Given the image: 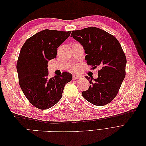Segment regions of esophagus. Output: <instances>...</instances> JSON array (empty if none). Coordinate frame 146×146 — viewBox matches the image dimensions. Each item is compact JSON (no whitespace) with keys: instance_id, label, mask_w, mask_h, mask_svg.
<instances>
[{"instance_id":"esophagus-1","label":"esophagus","mask_w":146,"mask_h":146,"mask_svg":"<svg viewBox=\"0 0 146 146\" xmlns=\"http://www.w3.org/2000/svg\"><path fill=\"white\" fill-rule=\"evenodd\" d=\"M81 78V76H78V75H77V74H74L73 75V78L74 79H79Z\"/></svg>"}]
</instances>
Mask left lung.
Here are the masks:
<instances>
[{"label": "left lung", "mask_w": 146, "mask_h": 146, "mask_svg": "<svg viewBox=\"0 0 146 146\" xmlns=\"http://www.w3.org/2000/svg\"><path fill=\"white\" fill-rule=\"evenodd\" d=\"M70 36L83 46L88 65L102 66L97 78L86 76L90 85L82 92L83 97L97 106L108 104L116 96L125 76L127 60L120 43L112 35L94 27L72 31Z\"/></svg>", "instance_id": "obj_1"}]
</instances>
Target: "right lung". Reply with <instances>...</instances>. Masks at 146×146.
Returning a JSON list of instances; mask_svg holds the SVG:
<instances>
[{"label":"right lung","instance_id":"1","mask_svg":"<svg viewBox=\"0 0 146 146\" xmlns=\"http://www.w3.org/2000/svg\"><path fill=\"white\" fill-rule=\"evenodd\" d=\"M71 32L46 29L29 38L22 47L17 62L19 85L27 99L35 107L46 110L61 99L66 83L72 74L48 77L47 63L56 58L57 48Z\"/></svg>","mask_w":146,"mask_h":146}]
</instances>
